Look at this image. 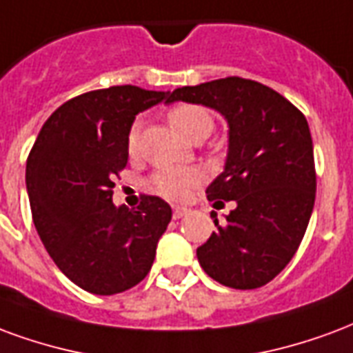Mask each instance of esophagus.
Wrapping results in <instances>:
<instances>
[{
	"label": "esophagus",
	"mask_w": 353,
	"mask_h": 353,
	"mask_svg": "<svg viewBox=\"0 0 353 353\" xmlns=\"http://www.w3.org/2000/svg\"><path fill=\"white\" fill-rule=\"evenodd\" d=\"M188 214V208L184 207H174L173 208V218L174 220H180V218H184Z\"/></svg>",
	"instance_id": "obj_1"
}]
</instances>
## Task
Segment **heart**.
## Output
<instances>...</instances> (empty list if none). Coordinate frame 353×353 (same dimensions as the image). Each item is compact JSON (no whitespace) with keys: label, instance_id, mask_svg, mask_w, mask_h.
Returning a JSON list of instances; mask_svg holds the SVG:
<instances>
[{"label":"heart","instance_id":"obj_1","mask_svg":"<svg viewBox=\"0 0 353 353\" xmlns=\"http://www.w3.org/2000/svg\"><path fill=\"white\" fill-rule=\"evenodd\" d=\"M169 122L182 137L186 139L208 135L214 128V118L210 114V110L201 105H190V103H182L169 110ZM139 130H141V122H135L131 125L130 135H128V150L131 154L137 150ZM203 179H205V174L195 167H161L152 174L148 186L154 194L180 201V199L188 197V194L195 186H199Z\"/></svg>","mask_w":353,"mask_h":353}]
</instances>
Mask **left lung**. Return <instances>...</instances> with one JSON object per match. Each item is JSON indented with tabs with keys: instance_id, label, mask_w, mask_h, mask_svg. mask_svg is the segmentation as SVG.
I'll use <instances>...</instances> for the list:
<instances>
[{
	"instance_id": "obj_1",
	"label": "left lung",
	"mask_w": 353,
	"mask_h": 353,
	"mask_svg": "<svg viewBox=\"0 0 353 353\" xmlns=\"http://www.w3.org/2000/svg\"><path fill=\"white\" fill-rule=\"evenodd\" d=\"M174 101L210 107L230 125L223 173L207 197L236 207L223 223L210 214L218 231L197 248V259L228 288H261L292 261L312 214L316 169L307 118L279 92L241 77L182 86L167 99Z\"/></svg>"
}]
</instances>
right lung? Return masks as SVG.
I'll use <instances>...</instances> for the list:
<instances>
[{
	"instance_id": "obj_1",
	"label": "right lung",
	"mask_w": 353,
	"mask_h": 353,
	"mask_svg": "<svg viewBox=\"0 0 353 353\" xmlns=\"http://www.w3.org/2000/svg\"><path fill=\"white\" fill-rule=\"evenodd\" d=\"M167 95L131 84L77 95L50 114L28 156L35 230L58 269L95 295L145 279L171 222V207L156 195H143L135 210L112 203L133 120Z\"/></svg>"
}]
</instances>
